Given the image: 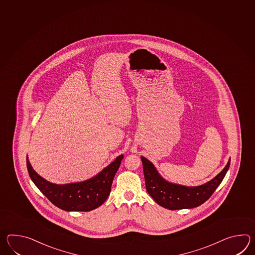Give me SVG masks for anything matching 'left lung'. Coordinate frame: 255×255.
<instances>
[{"label":"left lung","instance_id":"obj_1","mask_svg":"<svg viewBox=\"0 0 255 255\" xmlns=\"http://www.w3.org/2000/svg\"><path fill=\"white\" fill-rule=\"evenodd\" d=\"M141 159L148 194L158 205L171 210L193 209L207 201L220 186L231 164L230 158L221 173L203 185L187 187L165 180L151 161L144 156Z\"/></svg>","mask_w":255,"mask_h":255}]
</instances>
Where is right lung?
Returning a JSON list of instances; mask_svg holds the SVG:
<instances>
[{
  "mask_svg": "<svg viewBox=\"0 0 255 255\" xmlns=\"http://www.w3.org/2000/svg\"><path fill=\"white\" fill-rule=\"evenodd\" d=\"M124 154L104 167L96 176L85 181L54 184L39 176L32 167L26 156L29 176L41 192L57 208L66 211H91L102 206L107 199Z\"/></svg>",
  "mask_w": 255,
  "mask_h": 255,
  "instance_id": "right-lung-1",
  "label": "right lung"
}]
</instances>
